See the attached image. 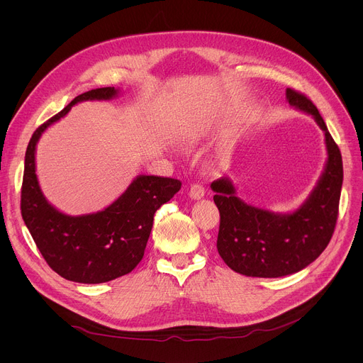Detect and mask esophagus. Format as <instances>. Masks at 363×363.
<instances>
[{
  "mask_svg": "<svg viewBox=\"0 0 363 363\" xmlns=\"http://www.w3.org/2000/svg\"><path fill=\"white\" fill-rule=\"evenodd\" d=\"M203 195H205V188H203L202 185H199V184L191 185V188H189V196H191L192 199H201V198H203Z\"/></svg>",
  "mask_w": 363,
  "mask_h": 363,
  "instance_id": "1",
  "label": "esophagus"
}]
</instances>
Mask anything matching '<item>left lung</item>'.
<instances>
[{"label": "left lung", "instance_id": "obj_1", "mask_svg": "<svg viewBox=\"0 0 363 363\" xmlns=\"http://www.w3.org/2000/svg\"><path fill=\"white\" fill-rule=\"evenodd\" d=\"M286 99L325 132L328 160L306 201L293 213H273L238 198L230 178L211 184L220 211L218 252L231 270L248 277L274 279L303 270L325 251L336 227L343 182L340 150L312 100L293 89H286Z\"/></svg>", "mask_w": 363, "mask_h": 363}]
</instances>
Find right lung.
Here are the masks:
<instances>
[{
	"mask_svg": "<svg viewBox=\"0 0 363 363\" xmlns=\"http://www.w3.org/2000/svg\"><path fill=\"white\" fill-rule=\"evenodd\" d=\"M119 93L115 87H100L79 94L33 133L26 152L23 220L47 264L76 283H106L130 273L142 260L155 213L181 189L178 179L138 175L105 210L83 216H67L44 196L35 174V149L41 135L77 103L111 100Z\"/></svg>",
	"mask_w": 363,
	"mask_h": 363,
	"instance_id": "1",
	"label": "right lung"
}]
</instances>
